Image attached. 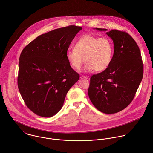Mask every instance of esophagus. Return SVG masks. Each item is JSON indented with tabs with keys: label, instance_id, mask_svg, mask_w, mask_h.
Segmentation results:
<instances>
[{
	"label": "esophagus",
	"instance_id": "obj_1",
	"mask_svg": "<svg viewBox=\"0 0 153 153\" xmlns=\"http://www.w3.org/2000/svg\"><path fill=\"white\" fill-rule=\"evenodd\" d=\"M80 78L81 79H88V77L87 76H82L80 77Z\"/></svg>",
	"mask_w": 153,
	"mask_h": 153
}]
</instances>
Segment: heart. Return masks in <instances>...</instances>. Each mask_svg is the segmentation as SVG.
<instances>
[{
  "label": "heart",
  "instance_id": "b5f03b06",
  "mask_svg": "<svg viewBox=\"0 0 153 153\" xmlns=\"http://www.w3.org/2000/svg\"><path fill=\"white\" fill-rule=\"evenodd\" d=\"M113 52L114 45L110 38L86 35L77 41L73 50L67 52L66 58L74 69L79 70L85 61L84 71H101L109 66Z\"/></svg>",
  "mask_w": 153,
  "mask_h": 153
}]
</instances>
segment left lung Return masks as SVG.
Segmentation results:
<instances>
[{
    "instance_id": "8db88e82",
    "label": "left lung",
    "mask_w": 153,
    "mask_h": 153,
    "mask_svg": "<svg viewBox=\"0 0 153 153\" xmlns=\"http://www.w3.org/2000/svg\"><path fill=\"white\" fill-rule=\"evenodd\" d=\"M106 34L113 40L114 55L105 70L91 76L88 95L98 111L111 114L132 101L143 77V65L139 48L128 33L114 29Z\"/></svg>"
}]
</instances>
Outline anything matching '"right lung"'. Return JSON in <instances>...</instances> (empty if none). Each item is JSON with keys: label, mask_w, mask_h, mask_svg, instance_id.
Returning <instances> with one entry per match:
<instances>
[{"label": "right lung", "mask_w": 153, "mask_h": 153, "mask_svg": "<svg viewBox=\"0 0 153 153\" xmlns=\"http://www.w3.org/2000/svg\"><path fill=\"white\" fill-rule=\"evenodd\" d=\"M82 29L71 25L53 30L38 36L22 50L18 88L26 105L36 115L46 118L56 115L68 91L79 79L66 54Z\"/></svg>", "instance_id": "obj_1"}]
</instances>
